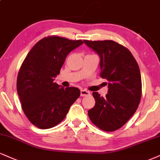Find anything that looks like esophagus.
I'll return each mask as SVG.
<instances>
[{
  "label": "esophagus",
  "mask_w": 160,
  "mask_h": 160,
  "mask_svg": "<svg viewBox=\"0 0 160 160\" xmlns=\"http://www.w3.org/2000/svg\"><path fill=\"white\" fill-rule=\"evenodd\" d=\"M90 92L87 91L86 89H81L80 90V95L81 96H86V95H89Z\"/></svg>",
  "instance_id": "34e87169"
}]
</instances>
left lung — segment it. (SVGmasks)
I'll return each instance as SVG.
<instances>
[{"label": "left lung", "mask_w": 160, "mask_h": 160, "mask_svg": "<svg viewBox=\"0 0 160 160\" xmlns=\"http://www.w3.org/2000/svg\"><path fill=\"white\" fill-rule=\"evenodd\" d=\"M83 42L99 55L100 75L108 81L109 88L104 98L96 92L92 93L95 105L88 111V117L101 130L115 131L131 118L140 103L139 67L131 52L114 41L84 40Z\"/></svg>", "instance_id": "8db88e82"}]
</instances>
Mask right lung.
Here are the masks:
<instances>
[{
  "label": "right lung",
  "instance_id": "1",
  "mask_svg": "<svg viewBox=\"0 0 160 160\" xmlns=\"http://www.w3.org/2000/svg\"><path fill=\"white\" fill-rule=\"evenodd\" d=\"M82 44V40L48 36L32 47L23 62L17 92L25 115L37 128L49 129L60 123L80 97L79 88H65L53 80L67 55Z\"/></svg>",
  "mask_w": 160,
  "mask_h": 160
}]
</instances>
